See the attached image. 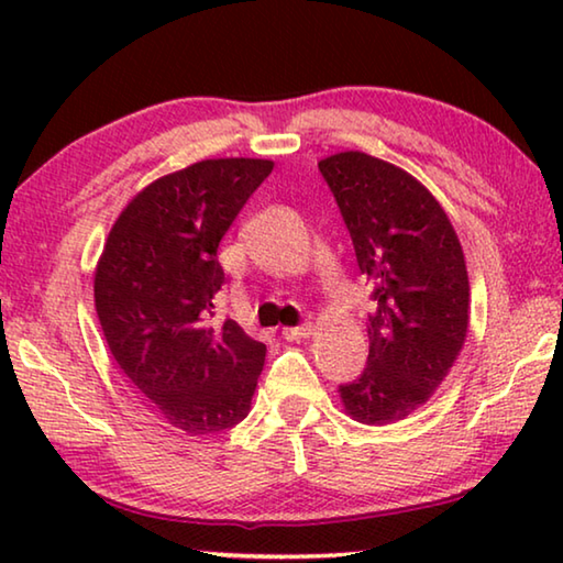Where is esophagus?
<instances>
[{
    "label": "esophagus",
    "instance_id": "obj_1",
    "mask_svg": "<svg viewBox=\"0 0 563 563\" xmlns=\"http://www.w3.org/2000/svg\"><path fill=\"white\" fill-rule=\"evenodd\" d=\"M308 335H312L310 322H302V325H298V328H283L285 340H300V338H308Z\"/></svg>",
    "mask_w": 563,
    "mask_h": 563
}]
</instances>
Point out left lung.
<instances>
[{
	"label": "left lung",
	"instance_id": "1",
	"mask_svg": "<svg viewBox=\"0 0 563 563\" xmlns=\"http://www.w3.org/2000/svg\"><path fill=\"white\" fill-rule=\"evenodd\" d=\"M318 168L377 302L367 367L340 385V399L357 422L393 424L434 395L464 345L470 278L460 238L430 190L387 161L345 151Z\"/></svg>",
	"mask_w": 563,
	"mask_h": 563
}]
</instances>
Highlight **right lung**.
<instances>
[{
  "mask_svg": "<svg viewBox=\"0 0 563 563\" xmlns=\"http://www.w3.org/2000/svg\"><path fill=\"white\" fill-rule=\"evenodd\" d=\"M271 170L263 158H211L158 178L103 245L93 300L111 355L190 437L235 427L258 385L265 345L216 320L218 245Z\"/></svg>",
  "mask_w": 563,
  "mask_h": 563,
  "instance_id": "add662e5",
  "label": "right lung"
}]
</instances>
